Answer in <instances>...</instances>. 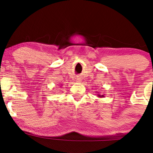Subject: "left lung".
Wrapping results in <instances>:
<instances>
[{"label":"left lung","mask_w":153,"mask_h":153,"mask_svg":"<svg viewBox=\"0 0 153 153\" xmlns=\"http://www.w3.org/2000/svg\"><path fill=\"white\" fill-rule=\"evenodd\" d=\"M97 96H98V97H99V98H103V97H104V94H99V93H98Z\"/></svg>","instance_id":"8db88e82"}]
</instances>
